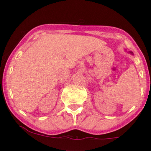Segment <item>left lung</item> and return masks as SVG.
<instances>
[{
    "label": "left lung",
    "instance_id": "8db88e82",
    "mask_svg": "<svg viewBox=\"0 0 151 151\" xmlns=\"http://www.w3.org/2000/svg\"><path fill=\"white\" fill-rule=\"evenodd\" d=\"M130 53H132V52H130Z\"/></svg>",
    "mask_w": 151,
    "mask_h": 151
}]
</instances>
